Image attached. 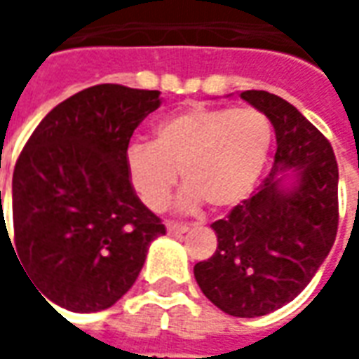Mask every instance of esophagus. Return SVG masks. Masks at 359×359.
I'll list each match as a JSON object with an SVG mask.
<instances>
[{"label":"esophagus","mask_w":359,"mask_h":359,"mask_svg":"<svg viewBox=\"0 0 359 359\" xmlns=\"http://www.w3.org/2000/svg\"><path fill=\"white\" fill-rule=\"evenodd\" d=\"M190 231V226L182 223H167V233L169 234H184Z\"/></svg>","instance_id":"34e87169"}]
</instances>
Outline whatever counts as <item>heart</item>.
I'll return each mask as SVG.
<instances>
[{
  "label": "heart",
  "mask_w": 359,
  "mask_h": 359,
  "mask_svg": "<svg viewBox=\"0 0 359 359\" xmlns=\"http://www.w3.org/2000/svg\"><path fill=\"white\" fill-rule=\"evenodd\" d=\"M273 125L256 107H192L161 118L151 142L126 149V175L142 203L161 211L177 184H187L180 210L202 202L225 211L248 200L264 171Z\"/></svg>",
  "instance_id": "1"
}]
</instances>
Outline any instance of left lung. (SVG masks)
Instances as JSON below:
<instances>
[{"mask_svg":"<svg viewBox=\"0 0 359 359\" xmlns=\"http://www.w3.org/2000/svg\"><path fill=\"white\" fill-rule=\"evenodd\" d=\"M241 97L271 118L275 163L256 194L211 225L217 250L194 265V277L221 311L259 317L292 302L329 256L339 167L329 140L292 103L264 90Z\"/></svg>","mask_w":359,"mask_h":359,"instance_id":"8db88e82","label":"left lung"}]
</instances>
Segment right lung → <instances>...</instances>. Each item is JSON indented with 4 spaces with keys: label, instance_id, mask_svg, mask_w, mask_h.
Here are the masks:
<instances>
[{
    "label": "right lung",
    "instance_id": "obj_1",
    "mask_svg": "<svg viewBox=\"0 0 359 359\" xmlns=\"http://www.w3.org/2000/svg\"><path fill=\"white\" fill-rule=\"evenodd\" d=\"M159 94L121 84L82 90L53 107L20 151L15 236L1 210L0 244L4 234L13 241L20 267L50 306L79 313L111 308L138 278L149 244L165 234L126 175L130 136L161 105Z\"/></svg>",
    "mask_w": 359,
    "mask_h": 359
}]
</instances>
